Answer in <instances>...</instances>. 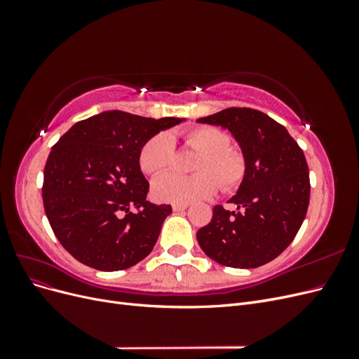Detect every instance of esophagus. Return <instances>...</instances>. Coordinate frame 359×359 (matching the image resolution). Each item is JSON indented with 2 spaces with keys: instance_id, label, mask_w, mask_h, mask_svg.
I'll return each instance as SVG.
<instances>
[{
  "instance_id": "34e87169",
  "label": "esophagus",
  "mask_w": 359,
  "mask_h": 359,
  "mask_svg": "<svg viewBox=\"0 0 359 359\" xmlns=\"http://www.w3.org/2000/svg\"><path fill=\"white\" fill-rule=\"evenodd\" d=\"M187 203H173L172 205V208H173V211H184V210H187Z\"/></svg>"
}]
</instances>
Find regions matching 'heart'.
Instances as JSON below:
<instances>
[{"instance_id": "obj_1", "label": "heart", "mask_w": 359, "mask_h": 359, "mask_svg": "<svg viewBox=\"0 0 359 359\" xmlns=\"http://www.w3.org/2000/svg\"><path fill=\"white\" fill-rule=\"evenodd\" d=\"M184 144L199 151L193 163V175L166 173L153 182L154 198L163 202L189 203L210 198L219 190L233 193L247 175V158L241 149L231 145V137L220 128L199 126L182 135ZM139 168L151 177L161 175L175 160L172 136L166 132L151 136L139 151Z\"/></svg>"}]
</instances>
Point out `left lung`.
Instances as JSON below:
<instances>
[{
	"label": "left lung",
	"mask_w": 359,
	"mask_h": 359,
	"mask_svg": "<svg viewBox=\"0 0 359 359\" xmlns=\"http://www.w3.org/2000/svg\"><path fill=\"white\" fill-rule=\"evenodd\" d=\"M199 123L226 127L247 158V175L212 220L196 233L205 255L232 268H257L276 259L297 236L310 202L309 165L287 130L252 107H229Z\"/></svg>",
	"instance_id": "left-lung-1"
}]
</instances>
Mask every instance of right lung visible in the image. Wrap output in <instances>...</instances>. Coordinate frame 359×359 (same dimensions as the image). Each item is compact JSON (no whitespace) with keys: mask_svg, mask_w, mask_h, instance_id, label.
I'll return each mask as SVG.
<instances>
[{"mask_svg":"<svg viewBox=\"0 0 359 359\" xmlns=\"http://www.w3.org/2000/svg\"><path fill=\"white\" fill-rule=\"evenodd\" d=\"M181 118L103 112L76 123L52 147L43 172V206L53 233L86 266L119 271L154 248L170 205L147 201L139 151Z\"/></svg>","mask_w":359,"mask_h":359,"instance_id":"obj_1","label":"right lung"}]
</instances>
